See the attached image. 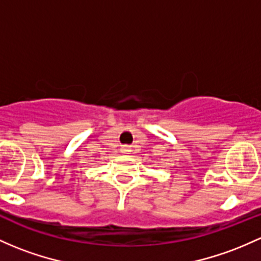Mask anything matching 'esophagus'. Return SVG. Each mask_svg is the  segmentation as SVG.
Listing matches in <instances>:
<instances>
[{"label":"esophagus","mask_w":261,"mask_h":261,"mask_svg":"<svg viewBox=\"0 0 261 261\" xmlns=\"http://www.w3.org/2000/svg\"><path fill=\"white\" fill-rule=\"evenodd\" d=\"M121 152L122 153H130L131 152V148L128 146H122L121 147Z\"/></svg>","instance_id":"34e87169"}]
</instances>
